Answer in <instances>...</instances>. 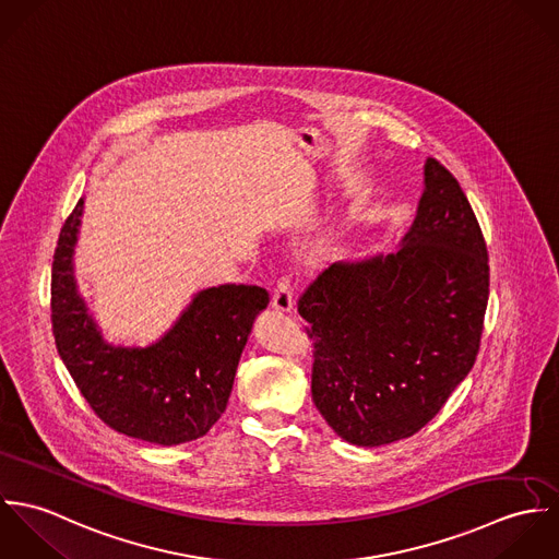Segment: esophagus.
<instances>
[{"label": "esophagus", "instance_id": "1", "mask_svg": "<svg viewBox=\"0 0 559 559\" xmlns=\"http://www.w3.org/2000/svg\"><path fill=\"white\" fill-rule=\"evenodd\" d=\"M271 304H273V308H275L277 312H282V314H286V312L293 310V306H295V290H293V282H290L288 275L277 282V286H275V290H273Z\"/></svg>", "mask_w": 559, "mask_h": 559}]
</instances>
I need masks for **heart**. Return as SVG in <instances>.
<instances>
[{
	"label": "heart",
	"instance_id": "heart-1",
	"mask_svg": "<svg viewBox=\"0 0 559 559\" xmlns=\"http://www.w3.org/2000/svg\"><path fill=\"white\" fill-rule=\"evenodd\" d=\"M320 251H324V249H320Z\"/></svg>",
	"mask_w": 559,
	"mask_h": 559
}]
</instances>
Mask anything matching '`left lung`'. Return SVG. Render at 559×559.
Returning a JSON list of instances; mask_svg holds the SVG:
<instances>
[{
  "instance_id": "8db88e82",
  "label": "left lung",
  "mask_w": 559,
  "mask_h": 559,
  "mask_svg": "<svg viewBox=\"0 0 559 559\" xmlns=\"http://www.w3.org/2000/svg\"><path fill=\"white\" fill-rule=\"evenodd\" d=\"M399 249L324 269L299 299L314 340L312 400L353 445L421 430L469 374L488 304V251L459 180L426 160Z\"/></svg>"
}]
</instances>
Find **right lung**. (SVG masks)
Returning <instances> with one entry per match:
<instances>
[{
  "label": "right lung",
  "mask_w": 559,
  "mask_h": 559,
  "mask_svg": "<svg viewBox=\"0 0 559 559\" xmlns=\"http://www.w3.org/2000/svg\"><path fill=\"white\" fill-rule=\"evenodd\" d=\"M81 213L83 200L62 226L51 269L56 346L81 396L109 428L133 439L178 445L206 435L226 411L240 353L269 293L245 284L206 288L159 342L107 344L73 275Z\"/></svg>",
  "instance_id": "right-lung-1"
}]
</instances>
